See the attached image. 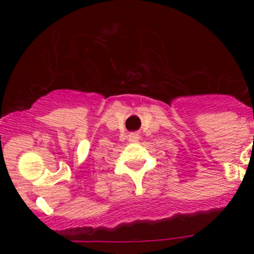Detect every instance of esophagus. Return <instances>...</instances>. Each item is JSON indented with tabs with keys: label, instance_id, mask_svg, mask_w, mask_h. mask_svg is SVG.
Wrapping results in <instances>:
<instances>
[{
	"label": "esophagus",
	"instance_id": "esophagus-1",
	"mask_svg": "<svg viewBox=\"0 0 254 254\" xmlns=\"http://www.w3.org/2000/svg\"><path fill=\"white\" fill-rule=\"evenodd\" d=\"M137 140H139V135L135 134V132H132V134L129 135V141L130 142H136Z\"/></svg>",
	"mask_w": 254,
	"mask_h": 254
}]
</instances>
